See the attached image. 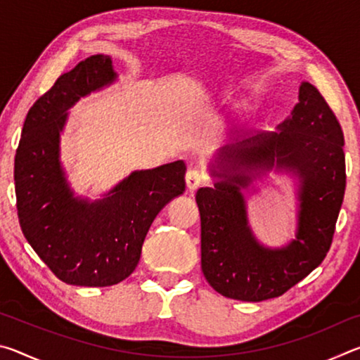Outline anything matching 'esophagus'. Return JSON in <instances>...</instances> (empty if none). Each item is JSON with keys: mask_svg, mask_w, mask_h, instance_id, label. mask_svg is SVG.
I'll return each instance as SVG.
<instances>
[{"mask_svg": "<svg viewBox=\"0 0 360 360\" xmlns=\"http://www.w3.org/2000/svg\"><path fill=\"white\" fill-rule=\"evenodd\" d=\"M205 181V176L203 173H200L198 169H188L187 174H186V184L188 191H195V188H198L200 186L203 184Z\"/></svg>", "mask_w": 360, "mask_h": 360, "instance_id": "obj_1", "label": "esophagus"}]
</instances>
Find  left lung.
<instances>
[{
  "instance_id": "obj_1",
  "label": "left lung",
  "mask_w": 360,
  "mask_h": 360,
  "mask_svg": "<svg viewBox=\"0 0 360 360\" xmlns=\"http://www.w3.org/2000/svg\"><path fill=\"white\" fill-rule=\"evenodd\" d=\"M276 130L222 148L210 167L214 187L195 195L202 219V271L212 289L235 300L283 295L321 265L343 203V131L314 85L300 84L298 103ZM273 169L297 181L296 236L281 248L257 240L242 195Z\"/></svg>"
}]
</instances>
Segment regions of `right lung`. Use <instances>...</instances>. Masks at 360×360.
<instances>
[{"label":"right lung","instance_id":"obj_1","mask_svg":"<svg viewBox=\"0 0 360 360\" xmlns=\"http://www.w3.org/2000/svg\"><path fill=\"white\" fill-rule=\"evenodd\" d=\"M117 79L96 53L60 76L30 108L14 162L23 235L66 284L106 288L135 270L146 235L167 203L186 191V163L133 172L103 198L75 195L60 162V135L76 103Z\"/></svg>","mask_w":360,"mask_h":360}]
</instances>
